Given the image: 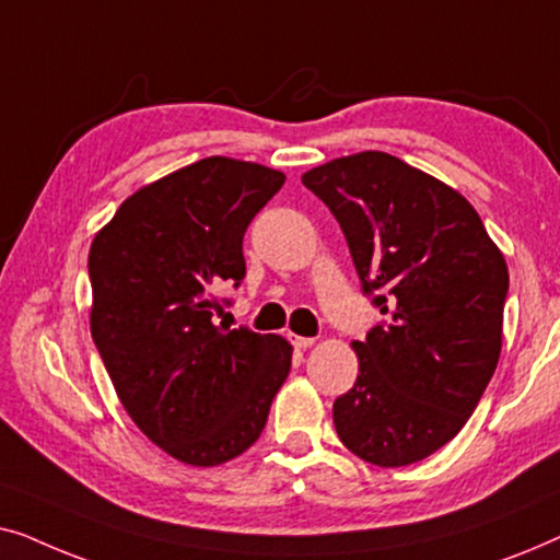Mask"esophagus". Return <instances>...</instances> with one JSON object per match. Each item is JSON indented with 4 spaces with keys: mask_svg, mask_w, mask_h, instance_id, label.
Masks as SVG:
<instances>
[{
    "mask_svg": "<svg viewBox=\"0 0 560 560\" xmlns=\"http://www.w3.org/2000/svg\"><path fill=\"white\" fill-rule=\"evenodd\" d=\"M288 336H290V341H293L295 349H308V347H313V343H316L313 336H298V334H288Z\"/></svg>",
    "mask_w": 560,
    "mask_h": 560,
    "instance_id": "1",
    "label": "esophagus"
}]
</instances>
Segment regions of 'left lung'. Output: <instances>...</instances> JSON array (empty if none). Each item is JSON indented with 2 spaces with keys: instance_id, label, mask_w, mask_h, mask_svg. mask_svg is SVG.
<instances>
[{
  "instance_id": "left-lung-1",
  "label": "left lung",
  "mask_w": 560,
  "mask_h": 560,
  "mask_svg": "<svg viewBox=\"0 0 560 560\" xmlns=\"http://www.w3.org/2000/svg\"><path fill=\"white\" fill-rule=\"evenodd\" d=\"M339 221L387 324L351 341L359 374L334 402L351 454L408 466L454 439L502 351L508 262L456 188L380 150L301 175Z\"/></svg>"
}]
</instances>
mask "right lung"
<instances>
[{
    "label": "right lung",
    "mask_w": 560,
    "mask_h": 560,
    "mask_svg": "<svg viewBox=\"0 0 560 560\" xmlns=\"http://www.w3.org/2000/svg\"><path fill=\"white\" fill-rule=\"evenodd\" d=\"M285 173L203 158L125 198L89 252L91 336L127 416L188 466L244 454L267 423L293 347L217 324L244 278L242 236Z\"/></svg>",
    "instance_id": "right-lung-1"
}]
</instances>
